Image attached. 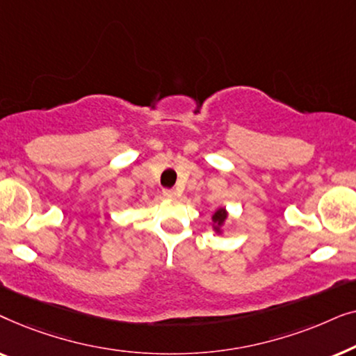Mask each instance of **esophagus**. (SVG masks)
Masks as SVG:
<instances>
[{
    "label": "esophagus",
    "mask_w": 356,
    "mask_h": 356,
    "mask_svg": "<svg viewBox=\"0 0 356 356\" xmlns=\"http://www.w3.org/2000/svg\"><path fill=\"white\" fill-rule=\"evenodd\" d=\"M162 194L165 199H177L178 197V193L175 191V189H163Z\"/></svg>",
    "instance_id": "esophagus-1"
}]
</instances>
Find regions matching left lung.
<instances>
[{
  "label": "left lung",
  "mask_w": 356,
  "mask_h": 356,
  "mask_svg": "<svg viewBox=\"0 0 356 356\" xmlns=\"http://www.w3.org/2000/svg\"><path fill=\"white\" fill-rule=\"evenodd\" d=\"M227 217H228V213H227V211H225V209H223V207L217 209L216 213H213V216H212L213 230H216L217 233H220V232H222V227H223V223H225Z\"/></svg>",
  "instance_id": "left-lung-1"
}]
</instances>
